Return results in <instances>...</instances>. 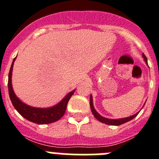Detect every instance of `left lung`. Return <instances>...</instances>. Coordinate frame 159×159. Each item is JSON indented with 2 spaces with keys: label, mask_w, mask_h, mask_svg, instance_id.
I'll return each instance as SVG.
<instances>
[{
  "label": "left lung",
  "mask_w": 159,
  "mask_h": 159,
  "mask_svg": "<svg viewBox=\"0 0 159 159\" xmlns=\"http://www.w3.org/2000/svg\"><path fill=\"white\" fill-rule=\"evenodd\" d=\"M143 59H144V60H145L146 64H147V57H146V56L143 53ZM148 65V64H147ZM145 105V104H144ZM144 105H143V107H144ZM90 107H91V110H92V114H93V116H95V118L96 119H98L99 122H101V123H105V124H107V125H111V126H119V125H121V124H123V123H127V122L128 121H130L131 119H133L134 118H135L136 116H137V115L139 113V111L137 112L136 114H134V115H133V116H129V117H126V118H122V119H108V118H105L103 117V116H100L98 112L96 111V110L95 109V107H94V105H93V100H92V95H91V96H90ZM143 108V107H142Z\"/></svg>",
  "instance_id": "8db88e82"
}]
</instances>
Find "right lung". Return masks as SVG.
I'll list each match as a JSON object with an SVG mask.
<instances>
[{"mask_svg":"<svg viewBox=\"0 0 159 159\" xmlns=\"http://www.w3.org/2000/svg\"><path fill=\"white\" fill-rule=\"evenodd\" d=\"M16 58V57H15L13 59V61L11 65L9 73H8V94H9L11 102L15 109L25 119L32 122V123H37V124H48V123H54V122L59 120L60 118H62L66 111L67 102L69 101L71 95L74 94L75 90H73L71 92L67 93L64 96V98H63L62 100H60L57 104L50 107H34L27 105L16 96L12 86V67H13L14 61Z\"/></svg>","mask_w":159,"mask_h":159,"instance_id":"add662e5","label":"right lung"}]
</instances>
